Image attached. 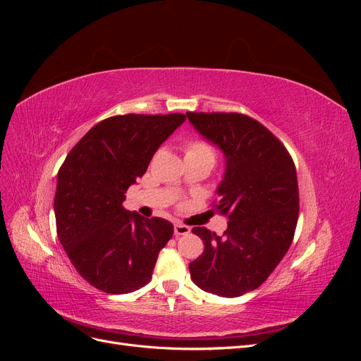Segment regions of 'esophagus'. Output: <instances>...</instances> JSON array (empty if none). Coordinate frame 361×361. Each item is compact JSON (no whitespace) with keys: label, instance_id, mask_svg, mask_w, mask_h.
Returning a JSON list of instances; mask_svg holds the SVG:
<instances>
[{"label":"esophagus","instance_id":"esophagus-1","mask_svg":"<svg viewBox=\"0 0 361 361\" xmlns=\"http://www.w3.org/2000/svg\"><path fill=\"white\" fill-rule=\"evenodd\" d=\"M191 232V228L185 224H180V223H176L174 224V235L176 236H182V235H188Z\"/></svg>","mask_w":361,"mask_h":361}]
</instances>
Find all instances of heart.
I'll return each instance as SVG.
<instances>
[{
    "instance_id": "heart-1",
    "label": "heart",
    "mask_w": 361,
    "mask_h": 361,
    "mask_svg": "<svg viewBox=\"0 0 361 361\" xmlns=\"http://www.w3.org/2000/svg\"><path fill=\"white\" fill-rule=\"evenodd\" d=\"M185 155L187 157H207L215 158L214 149L203 140H191L185 145Z\"/></svg>"
}]
</instances>
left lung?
<instances>
[{"label": "left lung", "mask_w": 361, "mask_h": 361, "mask_svg": "<svg viewBox=\"0 0 361 361\" xmlns=\"http://www.w3.org/2000/svg\"><path fill=\"white\" fill-rule=\"evenodd\" d=\"M191 125L223 150L226 170L215 209L227 216L218 236L194 227L204 251L190 264L200 289L226 298L255 290L292 244L300 195L295 164L281 141L239 113H187Z\"/></svg>", "instance_id": "left-lung-1"}]
</instances>
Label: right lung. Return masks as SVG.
Returning a JSON list of instances; mask_svg holds the SVG:
<instances>
[{"mask_svg": "<svg viewBox=\"0 0 361 361\" xmlns=\"http://www.w3.org/2000/svg\"><path fill=\"white\" fill-rule=\"evenodd\" d=\"M185 118L180 113L108 117L73 146L60 167L54 199L57 235L75 269L96 289L129 293L150 281L173 224L129 212L122 203Z\"/></svg>", "mask_w": 361, "mask_h": 361, "instance_id": "right-lung-1", "label": "right lung"}]
</instances>
